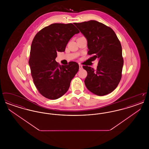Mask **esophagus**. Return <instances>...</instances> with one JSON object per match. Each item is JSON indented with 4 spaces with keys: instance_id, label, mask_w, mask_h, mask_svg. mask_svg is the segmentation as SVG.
I'll list each match as a JSON object with an SVG mask.
<instances>
[{
    "instance_id": "34e87169",
    "label": "esophagus",
    "mask_w": 149,
    "mask_h": 149,
    "mask_svg": "<svg viewBox=\"0 0 149 149\" xmlns=\"http://www.w3.org/2000/svg\"><path fill=\"white\" fill-rule=\"evenodd\" d=\"M79 70H81L83 69V66L81 64H79Z\"/></svg>"
}]
</instances>
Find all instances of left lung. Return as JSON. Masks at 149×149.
<instances>
[{
	"instance_id": "8db88e82",
	"label": "left lung",
	"mask_w": 149,
	"mask_h": 149,
	"mask_svg": "<svg viewBox=\"0 0 149 149\" xmlns=\"http://www.w3.org/2000/svg\"><path fill=\"white\" fill-rule=\"evenodd\" d=\"M87 40L88 55L98 60L96 70L83 66L88 75L84 80L87 89L102 96L113 91L122 77L123 65L120 42L113 30L105 24L91 20L74 23Z\"/></svg>"
}]
</instances>
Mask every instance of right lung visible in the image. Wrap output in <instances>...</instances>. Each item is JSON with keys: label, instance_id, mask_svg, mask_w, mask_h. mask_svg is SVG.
<instances>
[{"label": "right lung", "instance_id": "add662e5", "mask_svg": "<svg viewBox=\"0 0 149 149\" xmlns=\"http://www.w3.org/2000/svg\"><path fill=\"white\" fill-rule=\"evenodd\" d=\"M78 33L72 23H54L40 31L32 41L29 59L31 75L37 90L46 98L62 97L79 70L76 62L61 66L55 60L57 52H64L70 38Z\"/></svg>", "mask_w": 149, "mask_h": 149}]
</instances>
